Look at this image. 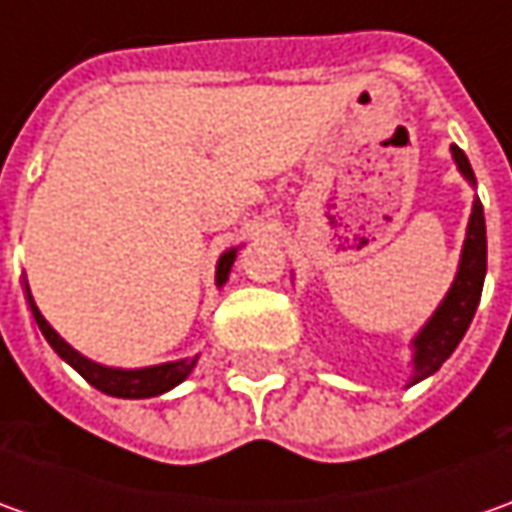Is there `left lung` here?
Masks as SVG:
<instances>
[{
	"mask_svg": "<svg viewBox=\"0 0 512 512\" xmlns=\"http://www.w3.org/2000/svg\"><path fill=\"white\" fill-rule=\"evenodd\" d=\"M453 159L464 173L467 182H476L473 168L467 162L462 148L453 145ZM484 273H487V230H484V207L476 199L473 202V213H470V225H467V239H464L462 265H459V276L450 287V293L444 296L442 307L436 310V316L424 325V330L416 336V373L413 382H419L424 376L436 373L450 353L459 347L462 336L476 316V307L482 299Z\"/></svg>",
	"mask_w": 512,
	"mask_h": 512,
	"instance_id": "left-lung-1",
	"label": "left lung"
}]
</instances>
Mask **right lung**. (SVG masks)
<instances>
[{"label":"right lung","instance_id":"1","mask_svg":"<svg viewBox=\"0 0 512 512\" xmlns=\"http://www.w3.org/2000/svg\"><path fill=\"white\" fill-rule=\"evenodd\" d=\"M236 259V250H227L225 256L219 259L216 267V282L225 285L230 265ZM28 305L33 310V319L42 330V336L48 339V344L65 359V362L85 379L96 390L108 393V396H119V399H150V396H159V393H168L170 387H176L179 382H185L187 373L193 370L196 359H185V362H170V364H156V367H145V370H116V367H102V364L90 362L82 353H76L53 327L45 322V316L39 313V307L33 305L28 290Z\"/></svg>","mask_w":512,"mask_h":512}]
</instances>
